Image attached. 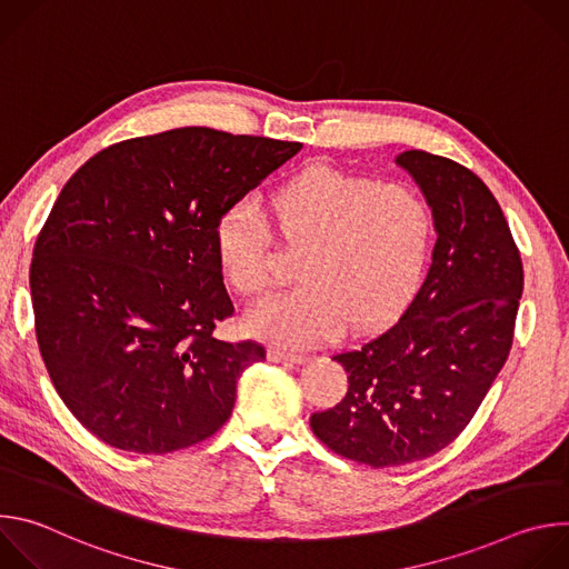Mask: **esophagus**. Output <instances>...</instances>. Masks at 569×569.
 I'll return each instance as SVG.
<instances>
[{
	"label": "esophagus",
	"mask_w": 569,
	"mask_h": 569,
	"mask_svg": "<svg viewBox=\"0 0 569 569\" xmlns=\"http://www.w3.org/2000/svg\"><path fill=\"white\" fill-rule=\"evenodd\" d=\"M268 358H270V362H279V365H301L306 360V356H301V353H288V351H279V349H270Z\"/></svg>",
	"instance_id": "1"
}]
</instances>
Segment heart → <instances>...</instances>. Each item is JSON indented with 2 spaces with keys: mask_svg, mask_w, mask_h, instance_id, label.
<instances>
[{
  "mask_svg": "<svg viewBox=\"0 0 569 569\" xmlns=\"http://www.w3.org/2000/svg\"><path fill=\"white\" fill-rule=\"evenodd\" d=\"M274 229L301 242L295 288L246 317L259 340L308 349L389 319L415 290L432 240L428 202L405 184H376L329 164L281 180L266 200ZM270 227L248 202L229 204L213 227L220 277L240 295L270 286Z\"/></svg>",
  "mask_w": 569,
  "mask_h": 569,
  "instance_id": "heart-1",
  "label": "heart"
}]
</instances>
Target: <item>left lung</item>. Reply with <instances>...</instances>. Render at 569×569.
Masks as SVG:
<instances>
[{"label":"left lung","instance_id":"left-lung-1","mask_svg":"<svg viewBox=\"0 0 569 569\" xmlns=\"http://www.w3.org/2000/svg\"><path fill=\"white\" fill-rule=\"evenodd\" d=\"M396 164L432 209V266L389 329L333 356L347 396L310 417L331 450L373 468L432 457L461 435L509 358L525 283L507 218L472 171L426 150Z\"/></svg>","mask_w":569,"mask_h":569}]
</instances>
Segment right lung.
Returning a JSON list of instances; mask_svg holds the SVG:
<instances>
[{"mask_svg": "<svg viewBox=\"0 0 569 569\" xmlns=\"http://www.w3.org/2000/svg\"><path fill=\"white\" fill-rule=\"evenodd\" d=\"M299 150L178 128L97 152L62 187L31 261L36 336L58 396L103 443L164 455L229 419L266 349L213 338L233 312L213 227Z\"/></svg>", "mask_w": 569, "mask_h": 569, "instance_id": "obj_1", "label": "right lung"}]
</instances>
